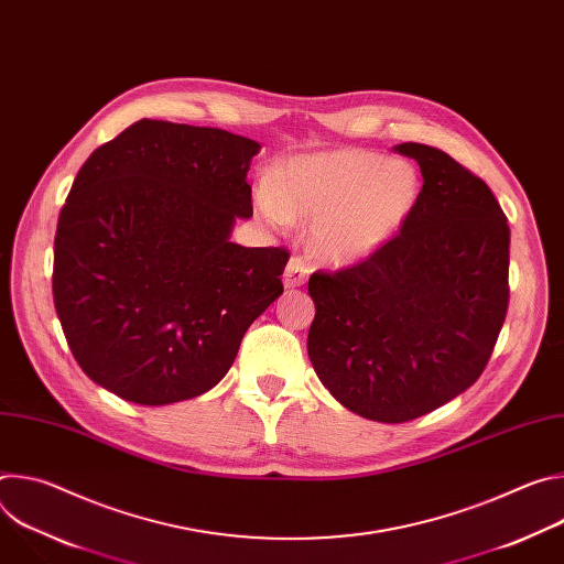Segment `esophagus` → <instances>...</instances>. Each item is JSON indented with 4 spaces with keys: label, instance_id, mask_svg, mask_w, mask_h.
<instances>
[{
    "label": "esophagus",
    "instance_id": "esophagus-1",
    "mask_svg": "<svg viewBox=\"0 0 564 564\" xmlns=\"http://www.w3.org/2000/svg\"><path fill=\"white\" fill-rule=\"evenodd\" d=\"M307 274H310L307 263L301 257H292L288 261V268H285V274H283V285L285 288H301L307 281Z\"/></svg>",
    "mask_w": 564,
    "mask_h": 564
}]
</instances>
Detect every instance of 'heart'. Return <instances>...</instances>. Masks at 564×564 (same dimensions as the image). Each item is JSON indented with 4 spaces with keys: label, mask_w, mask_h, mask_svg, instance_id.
I'll use <instances>...</instances> for the list:
<instances>
[{
    "label": "heart",
    "mask_w": 564,
    "mask_h": 564,
    "mask_svg": "<svg viewBox=\"0 0 564 564\" xmlns=\"http://www.w3.org/2000/svg\"><path fill=\"white\" fill-rule=\"evenodd\" d=\"M420 174L404 160L337 149L296 155L276 167L259 194L272 225L312 223V250L335 265L372 257L404 227L420 200Z\"/></svg>",
    "instance_id": "1"
}]
</instances>
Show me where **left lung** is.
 <instances>
[{
    "label": "left lung",
    "instance_id": "obj_1",
    "mask_svg": "<svg viewBox=\"0 0 564 564\" xmlns=\"http://www.w3.org/2000/svg\"><path fill=\"white\" fill-rule=\"evenodd\" d=\"M422 170L401 231L364 263L314 272L307 357L348 411L417 420L485 370L509 305V225L487 183L442 149L404 142Z\"/></svg>",
    "mask_w": 564,
    "mask_h": 564
}]
</instances>
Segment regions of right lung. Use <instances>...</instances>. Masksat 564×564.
Returning <instances> with one entry per match:
<instances>
[{"label":"right lung","instance_id":"right-lung-1","mask_svg":"<svg viewBox=\"0 0 564 564\" xmlns=\"http://www.w3.org/2000/svg\"><path fill=\"white\" fill-rule=\"evenodd\" d=\"M257 140L138 120L98 147L59 212L53 301L89 379L142 406L214 388L283 294V248H243Z\"/></svg>","mask_w":564,"mask_h":564}]
</instances>
